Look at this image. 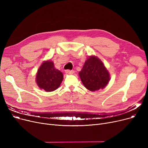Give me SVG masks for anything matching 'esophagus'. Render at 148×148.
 Masks as SVG:
<instances>
[{
	"label": "esophagus",
	"mask_w": 148,
	"mask_h": 148,
	"mask_svg": "<svg viewBox=\"0 0 148 148\" xmlns=\"http://www.w3.org/2000/svg\"><path fill=\"white\" fill-rule=\"evenodd\" d=\"M65 73H66V74H73V73H74V71H73V70L67 69V70H65Z\"/></svg>",
	"instance_id": "34e87169"
}]
</instances>
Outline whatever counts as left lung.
I'll return each instance as SVG.
<instances>
[{
  "instance_id": "left-lung-1",
  "label": "left lung",
  "mask_w": 148,
  "mask_h": 148,
  "mask_svg": "<svg viewBox=\"0 0 148 148\" xmlns=\"http://www.w3.org/2000/svg\"><path fill=\"white\" fill-rule=\"evenodd\" d=\"M79 76L84 87L90 91L104 89L110 80V74L104 65L95 56L85 61Z\"/></svg>"
}]
</instances>
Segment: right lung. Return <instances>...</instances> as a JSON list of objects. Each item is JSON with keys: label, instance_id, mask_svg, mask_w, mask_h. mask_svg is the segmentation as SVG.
Listing matches in <instances>:
<instances>
[{"label": "right lung", "instance_id": "obj_1", "mask_svg": "<svg viewBox=\"0 0 148 148\" xmlns=\"http://www.w3.org/2000/svg\"><path fill=\"white\" fill-rule=\"evenodd\" d=\"M63 78V74L55 68L53 62L47 60L39 68L36 82L40 89L46 92H52L59 87Z\"/></svg>", "mask_w": 148, "mask_h": 148}]
</instances>
